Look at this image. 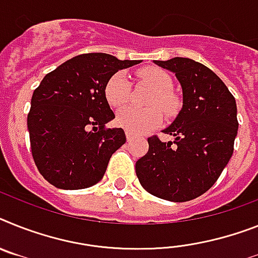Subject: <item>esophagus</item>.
Wrapping results in <instances>:
<instances>
[{"mask_svg": "<svg viewBox=\"0 0 258 258\" xmlns=\"http://www.w3.org/2000/svg\"><path fill=\"white\" fill-rule=\"evenodd\" d=\"M125 138H127V142H133L134 140V135L131 133H128V131L125 133Z\"/></svg>", "mask_w": 258, "mask_h": 258, "instance_id": "1", "label": "esophagus"}]
</instances>
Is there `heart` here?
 Masks as SVG:
<instances>
[{
  "label": "heart",
  "instance_id": "1",
  "mask_svg": "<svg viewBox=\"0 0 258 258\" xmlns=\"http://www.w3.org/2000/svg\"><path fill=\"white\" fill-rule=\"evenodd\" d=\"M142 81L155 89L148 101L149 106H159L162 111L172 112L176 109L177 101L170 92L173 86L172 77L165 71L160 68H143L138 72ZM131 85L127 76L122 72H116L106 82L105 97L111 107H122L128 102ZM161 122V112L157 107L151 109H136L125 107L120 110L116 115V124L120 125L125 131L131 134H144L149 130L155 128Z\"/></svg>",
  "mask_w": 258,
  "mask_h": 258
}]
</instances>
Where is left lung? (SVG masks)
<instances>
[{
	"instance_id": "obj_1",
	"label": "left lung",
	"mask_w": 258,
	"mask_h": 258,
	"mask_svg": "<svg viewBox=\"0 0 258 258\" xmlns=\"http://www.w3.org/2000/svg\"><path fill=\"white\" fill-rule=\"evenodd\" d=\"M155 62L176 73L183 105L176 120L162 131L174 140L148 138V152L136 161V176L149 194L186 202L206 192L232 156L239 127L236 101L224 82L196 60Z\"/></svg>"
}]
</instances>
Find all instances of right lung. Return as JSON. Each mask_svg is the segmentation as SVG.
<instances>
[{"instance_id": "right-lung-1", "label": "right lung", "mask_w": 258, "mask_h": 258, "mask_svg": "<svg viewBox=\"0 0 258 258\" xmlns=\"http://www.w3.org/2000/svg\"><path fill=\"white\" fill-rule=\"evenodd\" d=\"M139 62L82 53L45 75L34 90L30 146L39 173L51 185L77 190L102 179L111 155L125 143L122 128L105 127L115 118L106 101V82Z\"/></svg>"}]
</instances>
